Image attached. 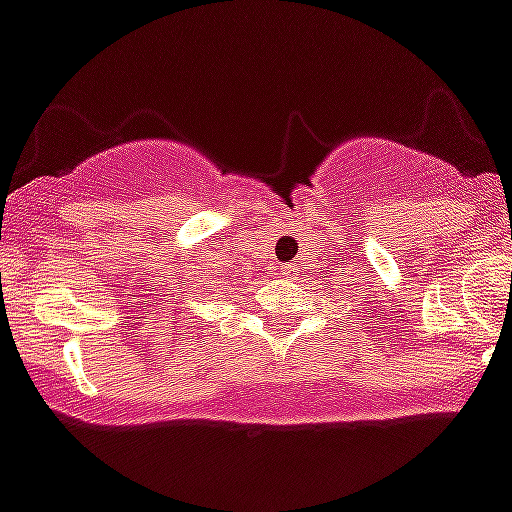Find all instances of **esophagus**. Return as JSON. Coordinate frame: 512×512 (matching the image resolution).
<instances>
[{"label":"esophagus","mask_w":512,"mask_h":512,"mask_svg":"<svg viewBox=\"0 0 512 512\" xmlns=\"http://www.w3.org/2000/svg\"><path fill=\"white\" fill-rule=\"evenodd\" d=\"M278 276H283V278H291V276H294V270H291L289 268V265H278Z\"/></svg>","instance_id":"obj_1"}]
</instances>
